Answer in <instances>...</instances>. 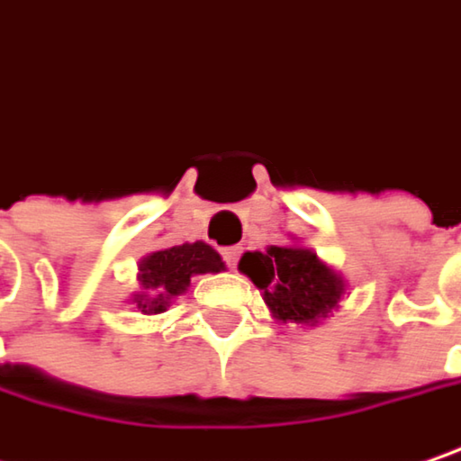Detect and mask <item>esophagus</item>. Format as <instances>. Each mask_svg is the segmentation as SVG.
<instances>
[{
  "label": "esophagus",
  "instance_id": "obj_1",
  "mask_svg": "<svg viewBox=\"0 0 461 461\" xmlns=\"http://www.w3.org/2000/svg\"><path fill=\"white\" fill-rule=\"evenodd\" d=\"M221 256H224V263L230 266V268H234L237 266V260H240V248L234 245V248H224L221 250Z\"/></svg>",
  "mask_w": 461,
  "mask_h": 461
}]
</instances>
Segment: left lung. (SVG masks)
I'll return each mask as SVG.
<instances>
[{
	"mask_svg": "<svg viewBox=\"0 0 461 461\" xmlns=\"http://www.w3.org/2000/svg\"><path fill=\"white\" fill-rule=\"evenodd\" d=\"M240 271L263 289L271 315L285 323H318L344 294V279L308 248H276L245 253Z\"/></svg>",
	"mask_w": 461,
	"mask_h": 461,
	"instance_id": "left-lung-1",
	"label": "left lung"
}]
</instances>
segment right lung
<instances>
[{"mask_svg":"<svg viewBox=\"0 0 461 461\" xmlns=\"http://www.w3.org/2000/svg\"><path fill=\"white\" fill-rule=\"evenodd\" d=\"M224 271L221 256L205 242H185L167 250H156L140 260L138 282L143 286L135 294L138 311L164 312L172 297L182 294L195 274H219Z\"/></svg>","mask_w":461,"mask_h":461,"instance_id":"1","label":"right lung"}]
</instances>
